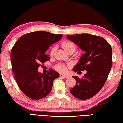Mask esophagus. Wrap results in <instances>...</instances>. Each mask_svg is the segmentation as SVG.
<instances>
[{
    "label": "esophagus",
    "instance_id": "34e87169",
    "mask_svg": "<svg viewBox=\"0 0 123 123\" xmlns=\"http://www.w3.org/2000/svg\"><path fill=\"white\" fill-rule=\"evenodd\" d=\"M60 76L61 77H64L65 78H68V77H69V76H67V75H63V74H61L60 75Z\"/></svg>",
    "mask_w": 123,
    "mask_h": 123
}]
</instances>
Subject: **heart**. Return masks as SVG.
Returning a JSON list of instances; mask_svg holds the SVG:
<instances>
[{
	"mask_svg": "<svg viewBox=\"0 0 123 123\" xmlns=\"http://www.w3.org/2000/svg\"><path fill=\"white\" fill-rule=\"evenodd\" d=\"M62 46L63 48V49L66 50L67 52H69L70 51H75V50H76V45L74 43L72 42L71 41H65L64 42H62ZM56 50V47L53 46L51 48V50H50V55L53 56L54 55V53H55ZM70 65L69 64L66 65L62 64V63H60V64H58L55 66V69L58 72H60L62 73H65L67 71V68H69Z\"/></svg>",
	"mask_w": 123,
	"mask_h": 123,
	"instance_id": "obj_1",
	"label": "heart"
}]
</instances>
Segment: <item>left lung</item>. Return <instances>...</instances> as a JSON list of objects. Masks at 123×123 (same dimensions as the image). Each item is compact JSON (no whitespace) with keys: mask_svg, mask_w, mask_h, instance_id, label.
Masks as SVG:
<instances>
[{"mask_svg":"<svg viewBox=\"0 0 123 123\" xmlns=\"http://www.w3.org/2000/svg\"><path fill=\"white\" fill-rule=\"evenodd\" d=\"M67 38L85 51L73 71L86 70L82 78L73 76L76 84L70 93L80 100H88L101 90L107 80L112 65L111 46L101 37L89 34L67 35Z\"/></svg>","mask_w":123,"mask_h":123,"instance_id":"8db88e82","label":"left lung"}]
</instances>
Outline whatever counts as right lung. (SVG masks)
Segmentation results:
<instances>
[{"label": "right lung", "instance_id": "obj_1", "mask_svg": "<svg viewBox=\"0 0 123 123\" xmlns=\"http://www.w3.org/2000/svg\"><path fill=\"white\" fill-rule=\"evenodd\" d=\"M62 34H53L39 31L22 35L11 51L12 70L19 88L29 98L40 100L48 95L53 82L60 74L50 69L47 74L38 71L41 63L50 60L45 52L49 46L62 38Z\"/></svg>", "mask_w": 123, "mask_h": 123}]
</instances>
